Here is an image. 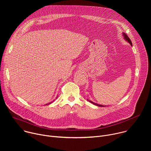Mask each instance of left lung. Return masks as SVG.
Returning <instances> with one entry per match:
<instances>
[{"instance_id":"left-lung-1","label":"left lung","mask_w":151,"mask_h":151,"mask_svg":"<svg viewBox=\"0 0 151 151\" xmlns=\"http://www.w3.org/2000/svg\"><path fill=\"white\" fill-rule=\"evenodd\" d=\"M123 36H124V39H125L127 42H128L129 43H130V44L132 46V41H131L130 39L128 37V36L125 33H123ZM88 100L90 102H91V103H93V104L96 105V106H99V107H104V106H103V105H101V104H99L95 103H94V102H93V101H90V100Z\"/></svg>"}]
</instances>
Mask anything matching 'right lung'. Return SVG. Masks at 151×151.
I'll return each mask as SVG.
<instances>
[{"mask_svg":"<svg viewBox=\"0 0 151 151\" xmlns=\"http://www.w3.org/2000/svg\"><path fill=\"white\" fill-rule=\"evenodd\" d=\"M51 103H52V102H51V103H48V104H46V105H47V104H51Z\"/></svg>","mask_w":151,"mask_h":151,"instance_id":"1","label":"right lung"}]
</instances>
